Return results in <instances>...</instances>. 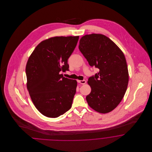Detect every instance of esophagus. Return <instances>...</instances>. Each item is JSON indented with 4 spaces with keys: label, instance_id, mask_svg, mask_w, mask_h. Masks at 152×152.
<instances>
[{
    "label": "esophagus",
    "instance_id": "obj_1",
    "mask_svg": "<svg viewBox=\"0 0 152 152\" xmlns=\"http://www.w3.org/2000/svg\"><path fill=\"white\" fill-rule=\"evenodd\" d=\"M77 82L79 83H80L81 84H85L86 83V81L85 80H77Z\"/></svg>",
    "mask_w": 152,
    "mask_h": 152
}]
</instances>
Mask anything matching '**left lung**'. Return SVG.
Wrapping results in <instances>:
<instances>
[{
  "mask_svg": "<svg viewBox=\"0 0 152 152\" xmlns=\"http://www.w3.org/2000/svg\"><path fill=\"white\" fill-rule=\"evenodd\" d=\"M80 51L92 67L99 72L89 77L91 87L86 100L94 110L107 113L122 100L129 81L128 66L121 50L104 35H86L80 40Z\"/></svg>",
  "mask_w": 152,
  "mask_h": 152,
  "instance_id": "1",
  "label": "left lung"
}]
</instances>
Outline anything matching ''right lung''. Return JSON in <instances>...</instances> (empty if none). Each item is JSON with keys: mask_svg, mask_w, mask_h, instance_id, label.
<instances>
[{"mask_svg": "<svg viewBox=\"0 0 152 152\" xmlns=\"http://www.w3.org/2000/svg\"><path fill=\"white\" fill-rule=\"evenodd\" d=\"M79 36H56L42 42L27 61V89L37 109L44 116L56 118L72 107L77 81L60 72L69 71L68 59Z\"/></svg>", "mask_w": 152, "mask_h": 152, "instance_id": "right-lung-1", "label": "right lung"}]
</instances>
